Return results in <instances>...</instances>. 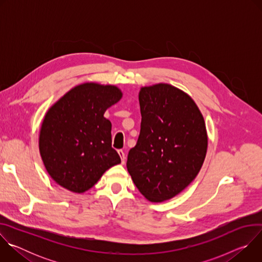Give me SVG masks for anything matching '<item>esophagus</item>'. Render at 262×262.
<instances>
[{
  "label": "esophagus",
  "instance_id": "obj_1",
  "mask_svg": "<svg viewBox=\"0 0 262 262\" xmlns=\"http://www.w3.org/2000/svg\"><path fill=\"white\" fill-rule=\"evenodd\" d=\"M118 155L121 158V163L124 164L125 163V154H124V151L123 150H118Z\"/></svg>",
  "mask_w": 262,
  "mask_h": 262
}]
</instances>
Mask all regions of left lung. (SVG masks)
<instances>
[{"instance_id": "1", "label": "left lung", "mask_w": 262, "mask_h": 262, "mask_svg": "<svg viewBox=\"0 0 262 262\" xmlns=\"http://www.w3.org/2000/svg\"><path fill=\"white\" fill-rule=\"evenodd\" d=\"M139 102L141 130L126 167L147 200L163 202L198 175L207 151L206 126L192 97L172 85L142 87Z\"/></svg>"}]
</instances>
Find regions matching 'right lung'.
I'll list each match as a JSON object with an SVG mask.
<instances>
[{"label":"right lung","mask_w":262,"mask_h":262,"mask_svg":"<svg viewBox=\"0 0 262 262\" xmlns=\"http://www.w3.org/2000/svg\"><path fill=\"white\" fill-rule=\"evenodd\" d=\"M122 97L114 85L84 83L70 89L47 112L39 134V152L53 180L84 193L102 174L121 163L112 148L106 108Z\"/></svg>","instance_id":"obj_1"}]
</instances>
